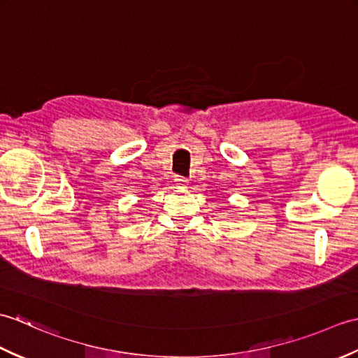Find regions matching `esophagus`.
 Wrapping results in <instances>:
<instances>
[{
    "label": "esophagus",
    "instance_id": "esophagus-1",
    "mask_svg": "<svg viewBox=\"0 0 358 358\" xmlns=\"http://www.w3.org/2000/svg\"><path fill=\"white\" fill-rule=\"evenodd\" d=\"M187 183H189V180L185 178V177H181V175H177V177H175V185H177V186L186 187Z\"/></svg>",
    "mask_w": 358,
    "mask_h": 358
}]
</instances>
